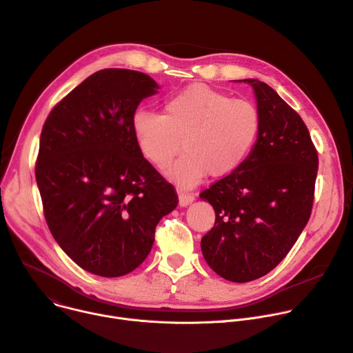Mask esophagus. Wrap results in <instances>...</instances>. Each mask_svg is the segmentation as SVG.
Returning <instances> with one entry per match:
<instances>
[{
  "mask_svg": "<svg viewBox=\"0 0 353 353\" xmlns=\"http://www.w3.org/2000/svg\"><path fill=\"white\" fill-rule=\"evenodd\" d=\"M193 201H194V194L184 193V191H179V205L180 207H187Z\"/></svg>",
  "mask_w": 353,
  "mask_h": 353,
  "instance_id": "obj_1",
  "label": "esophagus"
}]
</instances>
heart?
<instances>
[{"instance_id": "1", "label": "heart", "mask_w": 353, "mask_h": 353, "mask_svg": "<svg viewBox=\"0 0 353 353\" xmlns=\"http://www.w3.org/2000/svg\"><path fill=\"white\" fill-rule=\"evenodd\" d=\"M132 134L143 156L168 170L180 187L199 184L208 173L221 177L235 170L249 154L261 130V114L252 101L231 99L204 84H193L165 101L163 114L138 110Z\"/></svg>"}]
</instances>
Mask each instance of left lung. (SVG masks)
I'll list each match as a JSON object with an SVG mask.
<instances>
[{"label": "left lung", "instance_id": "left-lung-1", "mask_svg": "<svg viewBox=\"0 0 353 353\" xmlns=\"http://www.w3.org/2000/svg\"><path fill=\"white\" fill-rule=\"evenodd\" d=\"M239 81L253 88L261 130L243 162L200 194L215 211L201 250L216 274L246 283L272 272L305 228L318 154L301 117L270 85Z\"/></svg>", "mask_w": 353, "mask_h": 353}]
</instances>
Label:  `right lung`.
<instances>
[{"instance_id": "right-lung-1", "label": "right lung", "mask_w": 353, "mask_h": 353, "mask_svg": "<svg viewBox=\"0 0 353 353\" xmlns=\"http://www.w3.org/2000/svg\"><path fill=\"white\" fill-rule=\"evenodd\" d=\"M159 88L141 72L100 70L43 125L35 174L48 227L92 274L135 270L148 258L159 221L177 207L173 185L143 157L131 126L141 101Z\"/></svg>"}]
</instances>
